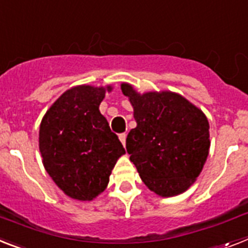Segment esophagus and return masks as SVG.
Masks as SVG:
<instances>
[{
    "label": "esophagus",
    "instance_id": "esophagus-1",
    "mask_svg": "<svg viewBox=\"0 0 248 248\" xmlns=\"http://www.w3.org/2000/svg\"><path fill=\"white\" fill-rule=\"evenodd\" d=\"M118 138H120L121 142H122V144H124V145H126V138H127V135L124 132V134H120V136H118Z\"/></svg>",
    "mask_w": 248,
    "mask_h": 248
}]
</instances>
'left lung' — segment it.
<instances>
[{
    "label": "left lung",
    "mask_w": 248,
    "mask_h": 248,
    "mask_svg": "<svg viewBox=\"0 0 248 248\" xmlns=\"http://www.w3.org/2000/svg\"><path fill=\"white\" fill-rule=\"evenodd\" d=\"M121 89L134 107L138 126L128 132L126 149L142 182L163 197L185 192L208 158V118L176 93L141 95L128 84Z\"/></svg>",
    "instance_id": "8db88e82"
}]
</instances>
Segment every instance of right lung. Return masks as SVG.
<instances>
[{
    "label": "right lung",
    "instance_id": "right-lung-1",
    "mask_svg": "<svg viewBox=\"0 0 248 248\" xmlns=\"http://www.w3.org/2000/svg\"><path fill=\"white\" fill-rule=\"evenodd\" d=\"M112 88L81 85L67 90L44 114L39 130L43 164L54 183L76 200H93L109 182L124 149L99 104Z\"/></svg>",
    "mask_w": 248,
    "mask_h": 248
}]
</instances>
